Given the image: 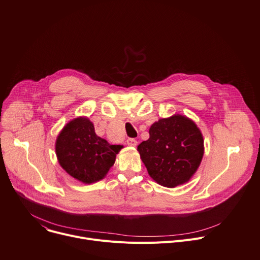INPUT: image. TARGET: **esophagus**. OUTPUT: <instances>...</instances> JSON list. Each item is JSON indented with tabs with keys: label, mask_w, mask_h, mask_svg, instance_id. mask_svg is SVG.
Instances as JSON below:
<instances>
[{
	"label": "esophagus",
	"mask_w": 260,
	"mask_h": 260,
	"mask_svg": "<svg viewBox=\"0 0 260 260\" xmlns=\"http://www.w3.org/2000/svg\"><path fill=\"white\" fill-rule=\"evenodd\" d=\"M126 144L131 147H136L138 145V142H137V140H135L133 138H129V139L126 140Z\"/></svg>",
	"instance_id": "esophagus-1"
}]
</instances>
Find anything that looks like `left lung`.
Masks as SVG:
<instances>
[{
	"instance_id": "8db88e82",
	"label": "left lung",
	"mask_w": 260,
	"mask_h": 260,
	"mask_svg": "<svg viewBox=\"0 0 260 260\" xmlns=\"http://www.w3.org/2000/svg\"><path fill=\"white\" fill-rule=\"evenodd\" d=\"M138 151L155 182L175 187L196 173L204 153V140L192 119L174 114L150 126L149 139L138 146Z\"/></svg>"
}]
</instances>
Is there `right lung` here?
Instances as JSON below:
<instances>
[{"mask_svg":"<svg viewBox=\"0 0 260 260\" xmlns=\"http://www.w3.org/2000/svg\"><path fill=\"white\" fill-rule=\"evenodd\" d=\"M60 166L75 179L89 184L104 179L114 165L122 145H111L95 134L89 118L70 120L56 140Z\"/></svg>","mask_w":260,"mask_h":260,"instance_id":"add662e5","label":"right lung"}]
</instances>
